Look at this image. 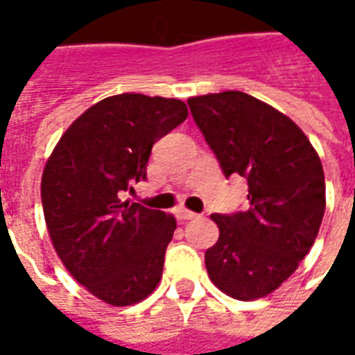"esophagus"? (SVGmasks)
Listing matches in <instances>:
<instances>
[{
  "label": "esophagus",
  "instance_id": "obj_1",
  "mask_svg": "<svg viewBox=\"0 0 355 355\" xmlns=\"http://www.w3.org/2000/svg\"><path fill=\"white\" fill-rule=\"evenodd\" d=\"M198 216H200L198 213L186 211V209H180V211H178V218H182V220H196Z\"/></svg>",
  "mask_w": 355,
  "mask_h": 355
}]
</instances>
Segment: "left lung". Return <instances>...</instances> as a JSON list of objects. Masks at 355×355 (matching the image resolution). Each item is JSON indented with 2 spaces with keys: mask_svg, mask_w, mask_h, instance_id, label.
<instances>
[{
  "mask_svg": "<svg viewBox=\"0 0 355 355\" xmlns=\"http://www.w3.org/2000/svg\"><path fill=\"white\" fill-rule=\"evenodd\" d=\"M188 106L224 177L239 175L249 186L245 211L211 215L220 236L205 251L209 277L239 300L266 297L297 270L320 232V157L289 117L251 94H203Z\"/></svg>",
  "mask_w": 355,
  "mask_h": 355,
  "instance_id": "obj_1",
  "label": "left lung"
}]
</instances>
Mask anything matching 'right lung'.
I'll list each match as a JSON object with an SVG mask.
<instances>
[{
	"instance_id": "right-lung-1",
	"label": "right lung",
	"mask_w": 355,
	"mask_h": 355,
	"mask_svg": "<svg viewBox=\"0 0 355 355\" xmlns=\"http://www.w3.org/2000/svg\"><path fill=\"white\" fill-rule=\"evenodd\" d=\"M186 116L177 98L108 96L66 129L45 165L42 203L53 245L73 279L108 304H135L162 279L177 220L121 193L146 180L154 144Z\"/></svg>"
}]
</instances>
